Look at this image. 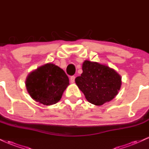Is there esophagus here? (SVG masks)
<instances>
[{"label":"esophagus","instance_id":"esophagus-1","mask_svg":"<svg viewBox=\"0 0 149 149\" xmlns=\"http://www.w3.org/2000/svg\"><path fill=\"white\" fill-rule=\"evenodd\" d=\"M74 79H75V77L74 76H72L70 77V82L71 83H74Z\"/></svg>","mask_w":149,"mask_h":149}]
</instances>
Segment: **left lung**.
I'll return each mask as SVG.
<instances>
[{
    "mask_svg": "<svg viewBox=\"0 0 149 149\" xmlns=\"http://www.w3.org/2000/svg\"><path fill=\"white\" fill-rule=\"evenodd\" d=\"M83 72L75 83L89 102L102 105L113 100L121 86V77L115 70L104 64L86 60Z\"/></svg>",
    "mask_w": 149,
    "mask_h": 149,
    "instance_id": "left-lung-1",
    "label": "left lung"
}]
</instances>
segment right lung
Wrapping results in <instances>:
<instances>
[{
    "mask_svg": "<svg viewBox=\"0 0 149 149\" xmlns=\"http://www.w3.org/2000/svg\"><path fill=\"white\" fill-rule=\"evenodd\" d=\"M25 84L30 96L44 105H52L58 102L70 84L63 70L52 63L30 72Z\"/></svg>",
    "mask_w": 149,
    "mask_h": 149,
    "instance_id": "obj_1",
    "label": "right lung"
}]
</instances>
